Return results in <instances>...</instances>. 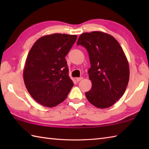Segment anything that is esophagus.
Returning a JSON list of instances; mask_svg holds the SVG:
<instances>
[{
    "mask_svg": "<svg viewBox=\"0 0 149 149\" xmlns=\"http://www.w3.org/2000/svg\"><path fill=\"white\" fill-rule=\"evenodd\" d=\"M83 77H78V78H77L76 79V81H77V82H79L80 81H81L82 79H83Z\"/></svg>",
    "mask_w": 149,
    "mask_h": 149,
    "instance_id": "esophagus-1",
    "label": "esophagus"
}]
</instances>
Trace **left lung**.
Returning <instances> with one entry per match:
<instances>
[{
    "label": "left lung",
    "mask_w": 149,
    "mask_h": 149,
    "mask_svg": "<svg viewBox=\"0 0 149 149\" xmlns=\"http://www.w3.org/2000/svg\"><path fill=\"white\" fill-rule=\"evenodd\" d=\"M77 44L89 54L92 86L85 93L88 100L98 108L111 107L122 97L129 80V63L122 47L113 36L101 31L81 34Z\"/></svg>",
    "instance_id": "left-lung-1"
}]
</instances>
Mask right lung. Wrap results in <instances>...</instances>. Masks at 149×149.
I'll return each mask as SVG.
<instances>
[{
    "mask_svg": "<svg viewBox=\"0 0 149 149\" xmlns=\"http://www.w3.org/2000/svg\"><path fill=\"white\" fill-rule=\"evenodd\" d=\"M77 38L60 33L43 36L28 53L23 71L24 83L31 97L41 105L58 106L74 86L65 56Z\"/></svg>",
    "mask_w": 149,
    "mask_h": 149,
    "instance_id": "right-lung-1",
    "label": "right lung"
}]
</instances>
